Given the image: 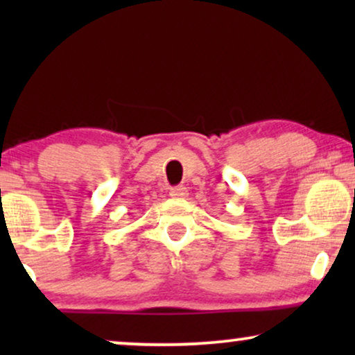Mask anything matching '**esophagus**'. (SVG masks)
<instances>
[{
    "label": "esophagus",
    "instance_id": "1",
    "mask_svg": "<svg viewBox=\"0 0 355 355\" xmlns=\"http://www.w3.org/2000/svg\"><path fill=\"white\" fill-rule=\"evenodd\" d=\"M169 196L173 198H186L189 196V191L184 186H178V187H173L171 191H169Z\"/></svg>",
    "mask_w": 355,
    "mask_h": 355
}]
</instances>
